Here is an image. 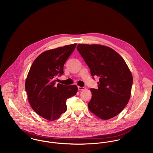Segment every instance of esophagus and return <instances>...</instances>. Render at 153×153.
Listing matches in <instances>:
<instances>
[{"label":"esophagus","mask_w":153,"mask_h":153,"mask_svg":"<svg viewBox=\"0 0 153 153\" xmlns=\"http://www.w3.org/2000/svg\"><path fill=\"white\" fill-rule=\"evenodd\" d=\"M78 89L79 91H83V90H85V88L82 87L78 86Z\"/></svg>","instance_id":"esophagus-1"}]
</instances>
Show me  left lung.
Segmentation results:
<instances>
[{
    "label": "left lung",
    "mask_w": 153,
    "mask_h": 153,
    "mask_svg": "<svg viewBox=\"0 0 153 153\" xmlns=\"http://www.w3.org/2000/svg\"><path fill=\"white\" fill-rule=\"evenodd\" d=\"M77 50L90 69L92 76L100 78L98 89L91 88L89 109L104 120L119 114L127 105L132 75L126 62L112 48L102 45L78 44Z\"/></svg>",
    "instance_id": "left-lung-1"
}]
</instances>
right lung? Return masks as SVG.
Masks as SVG:
<instances>
[{
	"instance_id": "right-lung-1",
	"label": "right lung",
	"mask_w": 153,
	"mask_h": 153,
	"mask_svg": "<svg viewBox=\"0 0 153 153\" xmlns=\"http://www.w3.org/2000/svg\"><path fill=\"white\" fill-rule=\"evenodd\" d=\"M76 44L48 50L34 61L26 82L28 101L36 114L48 121L59 118L66 111V100L78 91L75 85H56L55 77L64 73L66 61L74 51Z\"/></svg>"
}]
</instances>
